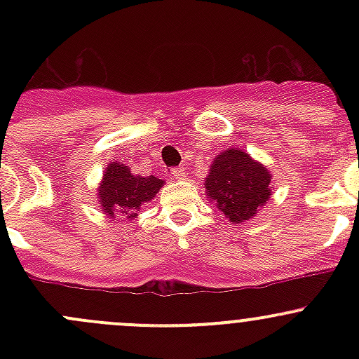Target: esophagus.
Instances as JSON below:
<instances>
[{
	"mask_svg": "<svg viewBox=\"0 0 359 359\" xmlns=\"http://www.w3.org/2000/svg\"><path fill=\"white\" fill-rule=\"evenodd\" d=\"M170 177L173 180H184L186 179V170L184 168H172L170 170Z\"/></svg>",
	"mask_w": 359,
	"mask_h": 359,
	"instance_id": "1",
	"label": "esophagus"
}]
</instances>
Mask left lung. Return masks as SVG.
<instances>
[{
    "instance_id": "left-lung-1",
    "label": "left lung",
    "mask_w": 359,
    "mask_h": 359,
    "mask_svg": "<svg viewBox=\"0 0 359 359\" xmlns=\"http://www.w3.org/2000/svg\"><path fill=\"white\" fill-rule=\"evenodd\" d=\"M273 173L248 153L229 147L215 156L205 179L208 200L233 224L259 215L271 198Z\"/></svg>"
}]
</instances>
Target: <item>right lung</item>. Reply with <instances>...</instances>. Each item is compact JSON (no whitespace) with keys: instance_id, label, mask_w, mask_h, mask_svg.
Listing matches in <instances>:
<instances>
[{"instance_id":"1","label":"right lung","mask_w":359,"mask_h":359,"mask_svg":"<svg viewBox=\"0 0 359 359\" xmlns=\"http://www.w3.org/2000/svg\"><path fill=\"white\" fill-rule=\"evenodd\" d=\"M165 180L149 175H133L132 170L119 161H111L104 170L102 180L97 187V201L107 219L125 217L133 220L144 203L154 200Z\"/></svg>"}]
</instances>
